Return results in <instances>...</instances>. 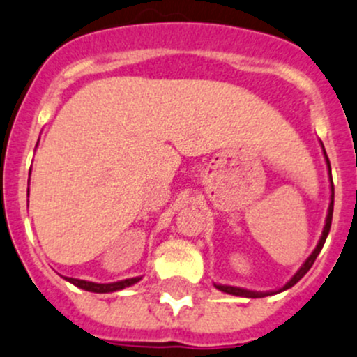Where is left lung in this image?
Returning a JSON list of instances; mask_svg holds the SVG:
<instances>
[{
    "label": "left lung",
    "instance_id": "left-lung-1",
    "mask_svg": "<svg viewBox=\"0 0 357 357\" xmlns=\"http://www.w3.org/2000/svg\"><path fill=\"white\" fill-rule=\"evenodd\" d=\"M323 148V144H321ZM323 154H325V160H326V167H328V174H330V187H332V196H330V206H328V215H326V220H325V227H323V232H321V237H319L318 241V245L314 248V251L311 252L310 258L303 263V266L299 268V270L294 273V277L290 278L287 284L284 285L282 289L278 290H270V292H256V290H248V289H241V287H232V285H220V284H215V287L218 290H222V292L225 294H232V296H238V297H251V299H259V297H266V296H273V294H278V292H284V290H287L290 287H294V285L297 284V282L301 280V278L304 277V275L310 271V268L313 266L314 259L318 258L319 251H321L323 244H325L326 241V235L330 232V227H332V216H333V182H332V170H330V161H328V156H326V151L325 148H323Z\"/></svg>",
    "mask_w": 357,
    "mask_h": 357
}]
</instances>
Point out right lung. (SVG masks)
Listing matches in <instances>:
<instances>
[{
  "instance_id": "add662e5",
  "label": "right lung",
  "mask_w": 357,
  "mask_h": 357,
  "mask_svg": "<svg viewBox=\"0 0 357 357\" xmlns=\"http://www.w3.org/2000/svg\"><path fill=\"white\" fill-rule=\"evenodd\" d=\"M29 192V190H27ZM65 280L73 284L75 287L89 290V292H96V294H108V292H116V290H122L125 287H130V285L137 284L141 280V277L135 278H127V280H120V282H113V284H94V282H87V280H79V278H70L65 277Z\"/></svg>"
}]
</instances>
